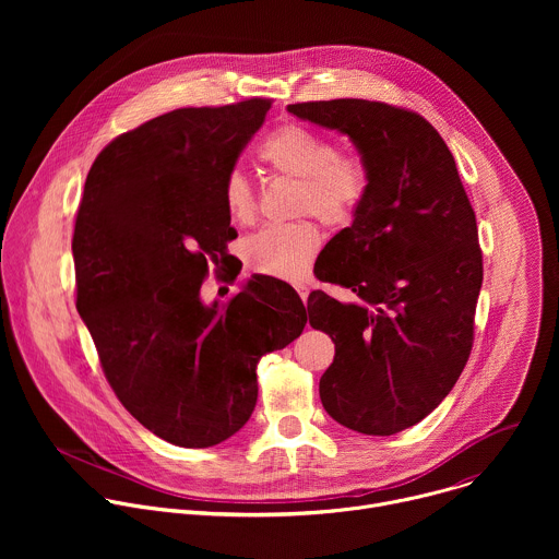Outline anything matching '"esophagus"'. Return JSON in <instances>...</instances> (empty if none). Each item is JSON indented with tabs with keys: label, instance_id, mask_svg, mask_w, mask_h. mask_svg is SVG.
<instances>
[{
	"label": "esophagus",
	"instance_id": "34e87169",
	"mask_svg": "<svg viewBox=\"0 0 559 559\" xmlns=\"http://www.w3.org/2000/svg\"><path fill=\"white\" fill-rule=\"evenodd\" d=\"M296 292H298L300 300H302V302H307V296H309V287H307L305 283H298V285H296Z\"/></svg>",
	"mask_w": 559,
	"mask_h": 559
}]
</instances>
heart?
I'll use <instances>...</instances> for the list:
<instances>
[{
	"instance_id": "1",
	"label": "heart",
	"mask_w": 559,
	"mask_h": 559,
	"mask_svg": "<svg viewBox=\"0 0 559 559\" xmlns=\"http://www.w3.org/2000/svg\"><path fill=\"white\" fill-rule=\"evenodd\" d=\"M259 156L270 170L298 179L296 212H311L328 225H347L367 197L369 173L362 158L338 154L328 136L300 123H285L267 134ZM223 205L236 223L254 218V188L243 170L234 168L225 175ZM318 248L321 231L309 218H300L263 225L243 243V254L261 274L298 281L307 274Z\"/></svg>"
}]
</instances>
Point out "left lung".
I'll return each mask as SVG.
<instances>
[{"mask_svg": "<svg viewBox=\"0 0 559 559\" xmlns=\"http://www.w3.org/2000/svg\"><path fill=\"white\" fill-rule=\"evenodd\" d=\"M287 110L347 134L369 173L352 225L313 267L352 300L316 289L307 309L336 345L318 384L325 412L352 431L393 436L427 418L468 360L483 287L475 212L453 154L418 112L365 99Z\"/></svg>", "mask_w": 559, "mask_h": 559, "instance_id": "left-lung-1", "label": "left lung"}]
</instances>
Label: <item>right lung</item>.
Returning <instances> with one entry per match:
<instances>
[{"instance_id":"add662e5","label":"right lung","mask_w":559,"mask_h":559,"mask_svg":"<svg viewBox=\"0 0 559 559\" xmlns=\"http://www.w3.org/2000/svg\"><path fill=\"white\" fill-rule=\"evenodd\" d=\"M270 108L259 97L179 108L119 134L76 210V311L121 405L177 447H214L241 429L259 360L307 323L300 296L272 276H252L225 305L201 300L236 238L223 179Z\"/></svg>"}]
</instances>
